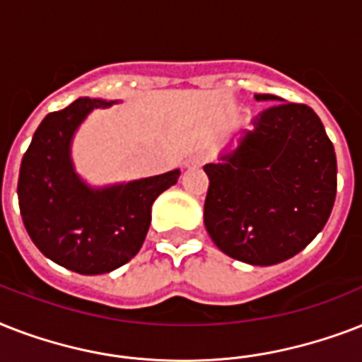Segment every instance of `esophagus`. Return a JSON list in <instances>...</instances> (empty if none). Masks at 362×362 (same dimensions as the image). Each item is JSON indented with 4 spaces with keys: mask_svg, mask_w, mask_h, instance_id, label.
I'll list each match as a JSON object with an SVG mask.
<instances>
[{
    "mask_svg": "<svg viewBox=\"0 0 362 362\" xmlns=\"http://www.w3.org/2000/svg\"><path fill=\"white\" fill-rule=\"evenodd\" d=\"M206 156L204 153H193L192 158L187 159V167H201V165L206 163Z\"/></svg>",
    "mask_w": 362,
    "mask_h": 362,
    "instance_id": "34e87169",
    "label": "esophagus"
}]
</instances>
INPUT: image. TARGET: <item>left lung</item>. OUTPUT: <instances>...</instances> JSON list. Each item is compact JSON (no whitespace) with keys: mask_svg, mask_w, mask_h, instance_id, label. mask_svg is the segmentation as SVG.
I'll use <instances>...</instances> for the list:
<instances>
[{"mask_svg":"<svg viewBox=\"0 0 362 362\" xmlns=\"http://www.w3.org/2000/svg\"><path fill=\"white\" fill-rule=\"evenodd\" d=\"M261 110L238 148L221 163L204 165L210 178L204 226L229 257L276 264L297 255L325 227L337 197V153L320 116L303 103Z\"/></svg>","mask_w":362,"mask_h":362,"instance_id":"1","label":"left lung"}]
</instances>
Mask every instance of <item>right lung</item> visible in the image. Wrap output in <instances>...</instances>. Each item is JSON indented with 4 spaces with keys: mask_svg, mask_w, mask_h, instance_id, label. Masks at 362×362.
Listing matches in <instances>:
<instances>
[{
    "mask_svg": "<svg viewBox=\"0 0 362 362\" xmlns=\"http://www.w3.org/2000/svg\"><path fill=\"white\" fill-rule=\"evenodd\" d=\"M112 103L81 98L41 122L25 150L18 204L25 231L42 255L78 274H105L135 257L146 238L152 204L180 170L92 189L75 175L73 133L93 109Z\"/></svg>",
    "mask_w": 362,
    "mask_h": 362,
    "instance_id": "add662e5",
    "label": "right lung"
}]
</instances>
